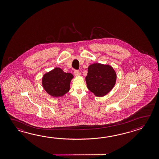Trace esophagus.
Returning a JSON list of instances; mask_svg holds the SVG:
<instances>
[{
	"label": "esophagus",
	"mask_w": 159,
	"mask_h": 159,
	"mask_svg": "<svg viewBox=\"0 0 159 159\" xmlns=\"http://www.w3.org/2000/svg\"><path fill=\"white\" fill-rule=\"evenodd\" d=\"M74 74H75V76H80L81 75V73L80 71H78V70H75V71H74Z\"/></svg>",
	"instance_id": "esophagus-1"
}]
</instances>
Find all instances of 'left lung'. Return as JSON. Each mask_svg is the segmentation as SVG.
I'll return each instance as SVG.
<instances>
[{
	"instance_id": "obj_1",
	"label": "left lung",
	"mask_w": 159,
	"mask_h": 159,
	"mask_svg": "<svg viewBox=\"0 0 159 159\" xmlns=\"http://www.w3.org/2000/svg\"><path fill=\"white\" fill-rule=\"evenodd\" d=\"M85 79L88 89L96 96L103 97L114 88L116 75L111 66L96 63L89 66Z\"/></svg>"
}]
</instances>
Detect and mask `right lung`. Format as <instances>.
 Instances as JSON below:
<instances>
[{
  "label": "right lung",
  "mask_w": 159,
  "mask_h": 159,
  "mask_svg": "<svg viewBox=\"0 0 159 159\" xmlns=\"http://www.w3.org/2000/svg\"><path fill=\"white\" fill-rule=\"evenodd\" d=\"M73 78L71 73H65L60 68H56L44 75L42 84L49 94L54 97H62L69 91Z\"/></svg>",
  "instance_id": "right-lung-1"
}]
</instances>
